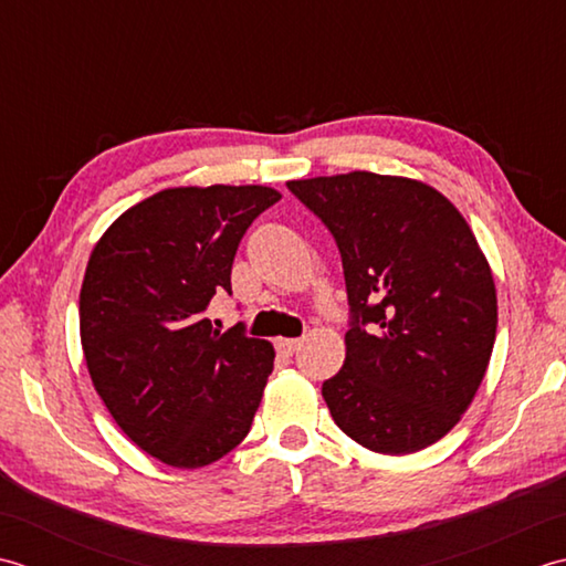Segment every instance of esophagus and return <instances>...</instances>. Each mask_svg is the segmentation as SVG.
<instances>
[{
	"instance_id": "1",
	"label": "esophagus",
	"mask_w": 566,
	"mask_h": 566,
	"mask_svg": "<svg viewBox=\"0 0 566 566\" xmlns=\"http://www.w3.org/2000/svg\"><path fill=\"white\" fill-rule=\"evenodd\" d=\"M275 349L283 356H293L300 349V339H275Z\"/></svg>"
}]
</instances>
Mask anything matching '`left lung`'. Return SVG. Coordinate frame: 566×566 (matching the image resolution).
I'll return each mask as SVG.
<instances>
[{
	"label": "left lung",
	"mask_w": 566,
	"mask_h": 566,
	"mask_svg": "<svg viewBox=\"0 0 566 566\" xmlns=\"http://www.w3.org/2000/svg\"><path fill=\"white\" fill-rule=\"evenodd\" d=\"M342 253L347 359L322 384L334 422L380 454L430 447L486 374L495 285L467 219L424 182L354 170L287 182Z\"/></svg>",
	"instance_id": "obj_1"
}]
</instances>
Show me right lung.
Wrapping results in <instances>:
<instances>
[{
	"mask_svg": "<svg viewBox=\"0 0 566 566\" xmlns=\"http://www.w3.org/2000/svg\"><path fill=\"white\" fill-rule=\"evenodd\" d=\"M281 200L263 186L168 188L114 222L87 261L80 339L114 422L146 454L198 469L244 440L273 371L271 342L205 310L232 295L253 219Z\"/></svg>",
	"mask_w": 566,
	"mask_h": 566,
	"instance_id": "1",
	"label": "right lung"
}]
</instances>
